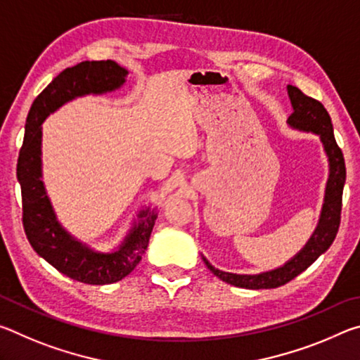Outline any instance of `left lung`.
<instances>
[{"label": "left lung", "mask_w": 360, "mask_h": 360, "mask_svg": "<svg viewBox=\"0 0 360 360\" xmlns=\"http://www.w3.org/2000/svg\"><path fill=\"white\" fill-rule=\"evenodd\" d=\"M288 94L294 108V112L289 115L288 124L292 129L300 131H311L321 138L324 146L326 155L328 158V179L326 186L324 205L321 210L318 227L313 231L311 238L300 252L295 254L283 266L275 270L259 273V275H236L217 270L203 257L206 266L214 273V276L222 279L227 284L236 285L243 289H275L284 285L313 264V262L324 254L337 236L341 216V198H343V187L346 181V167L343 152L338 148L333 136V127L330 115L322 103L304 95L300 89L288 85Z\"/></svg>", "instance_id": "left-lung-1"}]
</instances>
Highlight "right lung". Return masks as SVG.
Here are the masks:
<instances>
[{
    "label": "right lung",
    "mask_w": 360,
    "mask_h": 360,
    "mask_svg": "<svg viewBox=\"0 0 360 360\" xmlns=\"http://www.w3.org/2000/svg\"><path fill=\"white\" fill-rule=\"evenodd\" d=\"M129 71L112 60L82 62L66 68L36 96L30 108L25 138L17 162L22 188L23 229L38 255L71 279L85 284H111L135 270L149 245L157 211H139V221L112 252H98L66 231L57 221L42 182V122L65 103L84 95H101L120 89Z\"/></svg>",
    "instance_id": "add662e5"
}]
</instances>
